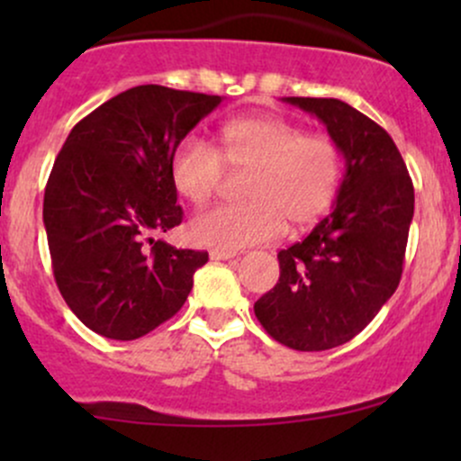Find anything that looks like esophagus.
Listing matches in <instances>:
<instances>
[{"label":"esophagus","mask_w":461,"mask_h":461,"mask_svg":"<svg viewBox=\"0 0 461 461\" xmlns=\"http://www.w3.org/2000/svg\"><path fill=\"white\" fill-rule=\"evenodd\" d=\"M236 256V251H227V249H212V251H210V258H212V260H231V258Z\"/></svg>","instance_id":"obj_1"}]
</instances>
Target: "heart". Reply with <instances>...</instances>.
Wrapping results in <instances>:
<instances>
[{"mask_svg": "<svg viewBox=\"0 0 461 461\" xmlns=\"http://www.w3.org/2000/svg\"><path fill=\"white\" fill-rule=\"evenodd\" d=\"M342 149L330 134H305L279 114L225 121L214 147L197 136L176 145L168 160L173 188L190 203H205L227 171H249L242 203L205 210L190 225L199 245L242 249L271 242L284 231L308 230L331 210L342 182Z\"/></svg>", "mask_w": 461, "mask_h": 461, "instance_id": "heart-1", "label": "heart"}]
</instances>
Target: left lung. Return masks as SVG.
Returning <instances> with one entry per match:
<instances>
[{
  "instance_id": "left-lung-1",
  "label": "left lung",
  "mask_w": 461,
  "mask_h": 461,
  "mask_svg": "<svg viewBox=\"0 0 461 461\" xmlns=\"http://www.w3.org/2000/svg\"><path fill=\"white\" fill-rule=\"evenodd\" d=\"M325 123L347 173L336 205L308 238L277 253L279 282L253 305L271 338L327 351L356 338L401 282L414 184L382 125L340 99L285 97Z\"/></svg>"
}]
</instances>
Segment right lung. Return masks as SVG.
<instances>
[{
    "label": "right lung",
    "mask_w": 461,
    "mask_h": 461,
    "mask_svg": "<svg viewBox=\"0 0 461 461\" xmlns=\"http://www.w3.org/2000/svg\"><path fill=\"white\" fill-rule=\"evenodd\" d=\"M223 99L145 84L93 110L67 136L45 186L51 268L88 330L136 340L176 316L208 251L156 238L182 223L171 151Z\"/></svg>",
    "instance_id": "obj_1"
}]
</instances>
